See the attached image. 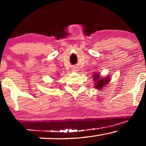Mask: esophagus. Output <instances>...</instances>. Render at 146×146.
Here are the masks:
<instances>
[{
  "instance_id": "34e87169",
  "label": "esophagus",
  "mask_w": 146,
  "mask_h": 146,
  "mask_svg": "<svg viewBox=\"0 0 146 146\" xmlns=\"http://www.w3.org/2000/svg\"><path fill=\"white\" fill-rule=\"evenodd\" d=\"M78 70H79L78 68H73V71H74V72H78Z\"/></svg>"
}]
</instances>
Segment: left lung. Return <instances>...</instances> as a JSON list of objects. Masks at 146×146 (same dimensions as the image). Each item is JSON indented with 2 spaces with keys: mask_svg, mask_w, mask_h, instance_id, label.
<instances>
[{
  "mask_svg": "<svg viewBox=\"0 0 146 146\" xmlns=\"http://www.w3.org/2000/svg\"><path fill=\"white\" fill-rule=\"evenodd\" d=\"M93 81L94 82V88L96 89L100 90H104V88L106 87L108 84L110 82V76H106L105 77H102L100 74L95 72L92 75Z\"/></svg>",
  "mask_w": 146,
  "mask_h": 146,
  "instance_id": "8db88e82",
  "label": "left lung"
}]
</instances>
